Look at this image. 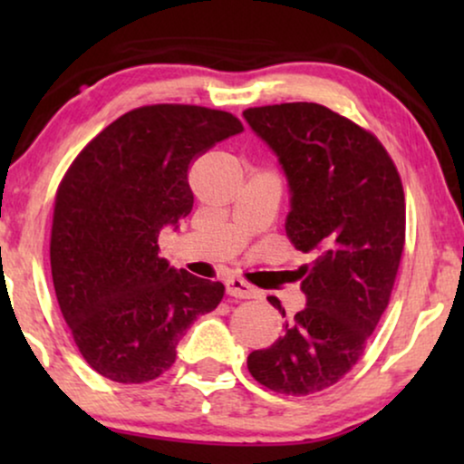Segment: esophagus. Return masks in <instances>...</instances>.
<instances>
[{
    "label": "esophagus",
    "mask_w": 464,
    "mask_h": 464,
    "mask_svg": "<svg viewBox=\"0 0 464 464\" xmlns=\"http://www.w3.org/2000/svg\"><path fill=\"white\" fill-rule=\"evenodd\" d=\"M226 291L227 295L240 297V300H249V297H257V289H253L249 283L243 281L238 276H230L226 281Z\"/></svg>",
    "instance_id": "esophagus-1"
}]
</instances>
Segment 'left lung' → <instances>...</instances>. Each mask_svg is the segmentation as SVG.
<instances>
[{"label":"left lung","instance_id":"left-lung-1","mask_svg":"<svg viewBox=\"0 0 464 464\" xmlns=\"http://www.w3.org/2000/svg\"><path fill=\"white\" fill-rule=\"evenodd\" d=\"M243 116L289 179L291 245L314 257L297 270L306 308L246 367L266 389L313 395L357 365L389 306L405 245L401 177L373 132L325 105L249 107ZM268 300L287 316L278 297Z\"/></svg>","mask_w":464,"mask_h":464}]
</instances>
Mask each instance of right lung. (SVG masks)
<instances>
[{"instance_id": "add662e5", "label": "right lung", "mask_w": 464, "mask_h": 464, "mask_svg": "<svg viewBox=\"0 0 464 464\" xmlns=\"http://www.w3.org/2000/svg\"><path fill=\"white\" fill-rule=\"evenodd\" d=\"M243 132L232 113L143 105L99 132L56 189L50 266L75 346L101 376L141 384L175 363L183 332L226 287L175 270L158 234L194 207L188 173L215 143Z\"/></svg>"}]
</instances>
